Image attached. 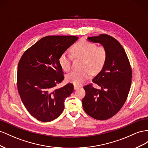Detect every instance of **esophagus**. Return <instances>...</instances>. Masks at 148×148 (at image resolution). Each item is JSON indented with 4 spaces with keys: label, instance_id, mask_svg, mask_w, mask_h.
<instances>
[{
    "label": "esophagus",
    "instance_id": "esophagus-1",
    "mask_svg": "<svg viewBox=\"0 0 148 148\" xmlns=\"http://www.w3.org/2000/svg\"><path fill=\"white\" fill-rule=\"evenodd\" d=\"M81 87L80 86H76V85H74V90H77V88H80Z\"/></svg>",
    "mask_w": 148,
    "mask_h": 148
}]
</instances>
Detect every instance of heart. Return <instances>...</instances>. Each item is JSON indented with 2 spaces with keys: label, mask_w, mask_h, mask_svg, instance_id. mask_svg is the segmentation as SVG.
Here are the masks:
<instances>
[{
  "label": "heart",
  "mask_w": 148,
  "mask_h": 148,
  "mask_svg": "<svg viewBox=\"0 0 148 148\" xmlns=\"http://www.w3.org/2000/svg\"><path fill=\"white\" fill-rule=\"evenodd\" d=\"M71 53L75 58L83 59L81 71H73L66 75V81L74 85L80 86L90 77V72L97 74L102 69L107 58V50L103 46L84 40H80L71 48ZM72 56L66 53L59 58V64L61 69L69 72L71 67Z\"/></svg>",
  "instance_id": "b5f03b06"
}]
</instances>
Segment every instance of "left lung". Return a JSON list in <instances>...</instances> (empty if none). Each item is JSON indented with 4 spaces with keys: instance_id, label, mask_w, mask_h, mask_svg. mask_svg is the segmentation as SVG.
<instances>
[{
    "instance_id": "1",
    "label": "left lung",
    "mask_w": 148,
    "mask_h": 148,
    "mask_svg": "<svg viewBox=\"0 0 148 148\" xmlns=\"http://www.w3.org/2000/svg\"><path fill=\"white\" fill-rule=\"evenodd\" d=\"M88 41L100 43L107 50V58L100 73L92 82L100 87L88 84L84 87V111L99 120L112 117L123 107L127 99L132 78V71L123 46L114 38L105 34L88 37Z\"/></svg>"
}]
</instances>
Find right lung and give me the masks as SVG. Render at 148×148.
I'll return each mask as SVG.
<instances>
[{"label":"right lung","mask_w":148,"mask_h":148,"mask_svg":"<svg viewBox=\"0 0 148 148\" xmlns=\"http://www.w3.org/2000/svg\"><path fill=\"white\" fill-rule=\"evenodd\" d=\"M78 39L75 36H48L25 51L18 62L17 87L28 112L38 120L53 121L60 116L66 99L74 87L67 84L56 88L64 80L59 58Z\"/></svg>","instance_id":"add662e5"}]
</instances>
